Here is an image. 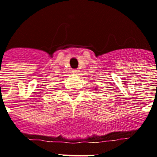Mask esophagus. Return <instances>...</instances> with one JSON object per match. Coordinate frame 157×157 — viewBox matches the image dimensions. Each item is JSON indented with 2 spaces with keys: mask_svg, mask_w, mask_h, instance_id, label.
I'll use <instances>...</instances> for the list:
<instances>
[{
  "mask_svg": "<svg viewBox=\"0 0 157 157\" xmlns=\"http://www.w3.org/2000/svg\"><path fill=\"white\" fill-rule=\"evenodd\" d=\"M73 72H74V73H76H76H78V72H79V70L74 69V70H73Z\"/></svg>",
  "mask_w": 157,
  "mask_h": 157,
  "instance_id": "34e87169",
  "label": "esophagus"
}]
</instances>
